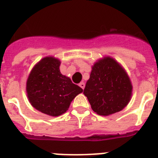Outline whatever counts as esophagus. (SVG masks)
<instances>
[{"label": "esophagus", "instance_id": "34e87169", "mask_svg": "<svg viewBox=\"0 0 158 158\" xmlns=\"http://www.w3.org/2000/svg\"><path fill=\"white\" fill-rule=\"evenodd\" d=\"M79 87H80L82 89H84V87H85V83H83V82H81V83H79Z\"/></svg>", "mask_w": 158, "mask_h": 158}]
</instances>
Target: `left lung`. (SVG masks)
<instances>
[{
  "instance_id": "8db88e82",
  "label": "left lung",
  "mask_w": 158,
  "mask_h": 158,
  "mask_svg": "<svg viewBox=\"0 0 158 158\" xmlns=\"http://www.w3.org/2000/svg\"><path fill=\"white\" fill-rule=\"evenodd\" d=\"M132 89L124 68L113 58L106 56L92 67L83 94L94 112L107 116L127 106L132 95Z\"/></svg>"
}]
</instances>
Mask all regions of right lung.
<instances>
[{
    "label": "right lung",
    "instance_id": "add662e5",
    "mask_svg": "<svg viewBox=\"0 0 158 158\" xmlns=\"http://www.w3.org/2000/svg\"><path fill=\"white\" fill-rule=\"evenodd\" d=\"M60 61L52 56L44 57L28 75L26 91L31 105L45 114L56 117L65 113L75 96L83 89L60 71Z\"/></svg>",
    "mask_w": 158,
    "mask_h": 158
}]
</instances>
